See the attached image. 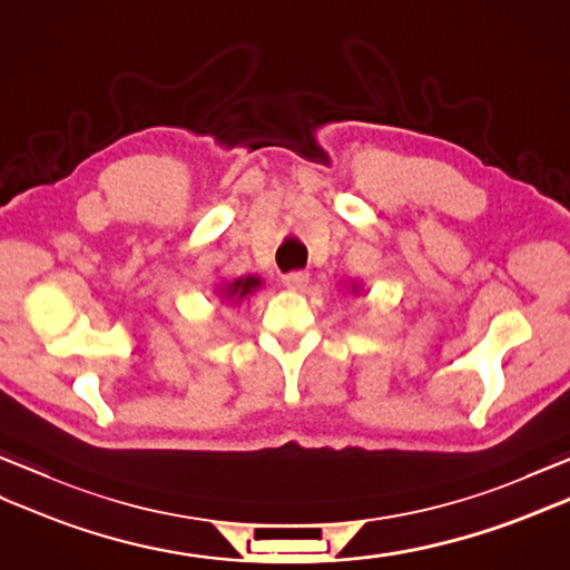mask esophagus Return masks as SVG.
I'll list each match as a JSON object with an SVG mask.
<instances>
[{
  "label": "esophagus",
  "instance_id": "esophagus-1",
  "mask_svg": "<svg viewBox=\"0 0 570 570\" xmlns=\"http://www.w3.org/2000/svg\"><path fill=\"white\" fill-rule=\"evenodd\" d=\"M308 284V272H288L284 274V286L292 288V292H301Z\"/></svg>",
  "mask_w": 570,
  "mask_h": 570
}]
</instances>
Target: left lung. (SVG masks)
Here are the masks:
<instances>
[{"instance_id":"obj_1","label":"left lung","mask_w":570,"mask_h":570,"mask_svg":"<svg viewBox=\"0 0 570 570\" xmlns=\"http://www.w3.org/2000/svg\"><path fill=\"white\" fill-rule=\"evenodd\" d=\"M362 292V286H360V282H353V294H360Z\"/></svg>"}]
</instances>
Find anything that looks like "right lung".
<instances>
[{
	"label": "right lung",
	"mask_w": 570,
	"mask_h": 570,
	"mask_svg": "<svg viewBox=\"0 0 570 570\" xmlns=\"http://www.w3.org/2000/svg\"><path fill=\"white\" fill-rule=\"evenodd\" d=\"M257 288H262V278L259 276H239L235 278V282H223L220 286H217V296H220L223 301H227V304L233 306H239L242 301H245L247 296H252Z\"/></svg>",
	"instance_id": "1"
}]
</instances>
